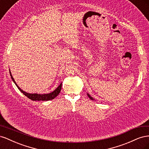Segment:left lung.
<instances>
[{"label": "left lung", "instance_id": "obj_1", "mask_svg": "<svg viewBox=\"0 0 149 149\" xmlns=\"http://www.w3.org/2000/svg\"><path fill=\"white\" fill-rule=\"evenodd\" d=\"M88 96H89V98H90V99H91V100H93V97H91V96H89V94H88Z\"/></svg>", "mask_w": 149, "mask_h": 149}]
</instances>
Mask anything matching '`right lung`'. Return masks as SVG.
<instances>
[{"label": "right lung", "mask_w": 149, "mask_h": 149, "mask_svg": "<svg viewBox=\"0 0 149 149\" xmlns=\"http://www.w3.org/2000/svg\"><path fill=\"white\" fill-rule=\"evenodd\" d=\"M10 74L11 76V78L13 80V81L14 82V83L15 84V85L17 86L18 89H19L20 91L23 93L25 96L27 97L28 98H29L30 100H32V101H49V100H53L54 98H55L59 93H60L61 91V83L59 85V86H58L55 91H53L52 93H50L49 94H30V93H27L25 91H24L23 90H22L19 86H18V85L16 84L15 81L14 79H13V76H12V74L10 73Z\"/></svg>", "instance_id": "obj_1"}]
</instances>
